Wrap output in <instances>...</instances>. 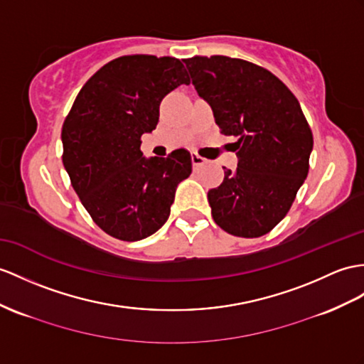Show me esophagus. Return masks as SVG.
<instances>
[{
	"mask_svg": "<svg viewBox=\"0 0 364 364\" xmlns=\"http://www.w3.org/2000/svg\"><path fill=\"white\" fill-rule=\"evenodd\" d=\"M191 162H193V166H200V165H203V164L207 162V159H203L198 153H193L191 154Z\"/></svg>",
	"mask_w": 364,
	"mask_h": 364,
	"instance_id": "34e87169",
	"label": "esophagus"
}]
</instances>
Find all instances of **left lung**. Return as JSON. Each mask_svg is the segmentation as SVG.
<instances>
[{
	"instance_id": "obj_1",
	"label": "left lung",
	"mask_w": 364,
	"mask_h": 364,
	"mask_svg": "<svg viewBox=\"0 0 364 364\" xmlns=\"http://www.w3.org/2000/svg\"><path fill=\"white\" fill-rule=\"evenodd\" d=\"M211 105L224 136H235L239 162L208 191L215 223L239 237L272 232L289 213L309 173L314 136L296 97L270 70L241 58L183 60Z\"/></svg>"
}]
</instances>
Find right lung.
<instances>
[{"label": "right lung", "instance_id": "add662e5", "mask_svg": "<svg viewBox=\"0 0 364 364\" xmlns=\"http://www.w3.org/2000/svg\"><path fill=\"white\" fill-rule=\"evenodd\" d=\"M181 85H190L181 60L123 55L87 80L65 119L61 159L70 185L94 223L120 241L156 233L177 185L191 174L187 149L151 159L140 149L162 99Z\"/></svg>", "mask_w": 364, "mask_h": 364}]
</instances>
